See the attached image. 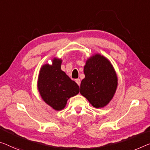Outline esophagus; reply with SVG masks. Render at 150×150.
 Wrapping results in <instances>:
<instances>
[{"label": "esophagus", "instance_id": "esophagus-1", "mask_svg": "<svg viewBox=\"0 0 150 150\" xmlns=\"http://www.w3.org/2000/svg\"><path fill=\"white\" fill-rule=\"evenodd\" d=\"M75 81H76V82L77 83L78 86H80V82H81V81H80V79H79V78H78V79H76Z\"/></svg>", "mask_w": 150, "mask_h": 150}]
</instances>
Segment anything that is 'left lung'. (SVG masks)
I'll list each match as a JSON object with an SVG mask.
<instances>
[{
	"mask_svg": "<svg viewBox=\"0 0 150 150\" xmlns=\"http://www.w3.org/2000/svg\"><path fill=\"white\" fill-rule=\"evenodd\" d=\"M84 72L80 94L94 107H104L113 97L117 87V74L112 64L104 56L96 54L87 59Z\"/></svg>",
	"mask_w": 150,
	"mask_h": 150,
	"instance_id": "8db88e82",
	"label": "left lung"
}]
</instances>
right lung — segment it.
<instances>
[{"instance_id": "obj_1", "label": "right lung", "mask_w": 150, "mask_h": 150, "mask_svg": "<svg viewBox=\"0 0 150 150\" xmlns=\"http://www.w3.org/2000/svg\"><path fill=\"white\" fill-rule=\"evenodd\" d=\"M62 60L54 58L52 65L41 67L38 87L43 100L56 110L63 109L67 100L80 92L79 86L61 70Z\"/></svg>"}]
</instances>
